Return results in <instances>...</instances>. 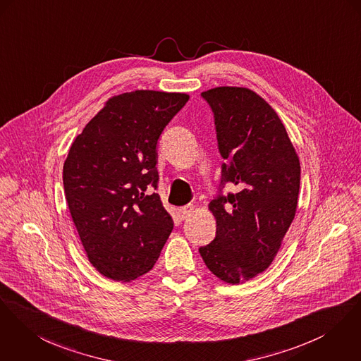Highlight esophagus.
Masks as SVG:
<instances>
[{
    "mask_svg": "<svg viewBox=\"0 0 361 361\" xmlns=\"http://www.w3.org/2000/svg\"><path fill=\"white\" fill-rule=\"evenodd\" d=\"M192 210H194V207L191 206V204H185V206H181L180 209H178V213H180V217L183 219V220H185V219H188L191 214H192Z\"/></svg>",
    "mask_w": 361,
    "mask_h": 361,
    "instance_id": "1",
    "label": "esophagus"
}]
</instances>
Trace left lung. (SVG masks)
<instances>
[{
    "label": "left lung",
    "instance_id": "left-lung-1",
    "mask_svg": "<svg viewBox=\"0 0 361 361\" xmlns=\"http://www.w3.org/2000/svg\"><path fill=\"white\" fill-rule=\"evenodd\" d=\"M200 96L214 115L225 162L209 204L216 238L199 252L217 278L238 284L272 264L295 216L301 166L278 114L255 92L221 86ZM225 183L237 192L224 195Z\"/></svg>",
    "mask_w": 361,
    "mask_h": 361
}]
</instances>
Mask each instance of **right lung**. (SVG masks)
<instances>
[{
    "label": "right lung",
    "mask_w": 361,
    "mask_h": 361,
    "mask_svg": "<svg viewBox=\"0 0 361 361\" xmlns=\"http://www.w3.org/2000/svg\"><path fill=\"white\" fill-rule=\"evenodd\" d=\"M185 93L135 90L111 97L74 140L63 166L66 200L90 264L129 281L157 262L173 219L158 188V141Z\"/></svg>",
    "instance_id": "1"
}]
</instances>
